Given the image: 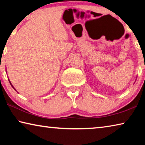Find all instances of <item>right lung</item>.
Returning a JSON list of instances; mask_svg holds the SVG:
<instances>
[{
    "label": "right lung",
    "mask_w": 145,
    "mask_h": 145,
    "mask_svg": "<svg viewBox=\"0 0 145 145\" xmlns=\"http://www.w3.org/2000/svg\"><path fill=\"white\" fill-rule=\"evenodd\" d=\"M10 84H11V82H10ZM11 86H12V87H13V86H12V85H11ZM13 88H14V87H13Z\"/></svg>",
    "instance_id": "right-lung-1"
}]
</instances>
